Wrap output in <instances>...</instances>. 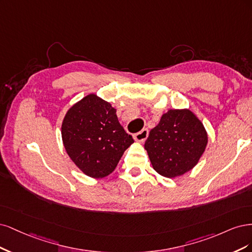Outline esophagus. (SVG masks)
<instances>
[{
  "mask_svg": "<svg viewBox=\"0 0 252 252\" xmlns=\"http://www.w3.org/2000/svg\"><path fill=\"white\" fill-rule=\"evenodd\" d=\"M149 136V129L148 128H142L139 133H137L134 135V139L138 142H143L147 140V138Z\"/></svg>",
  "mask_w": 252,
  "mask_h": 252,
  "instance_id": "obj_1",
  "label": "esophagus"
}]
</instances>
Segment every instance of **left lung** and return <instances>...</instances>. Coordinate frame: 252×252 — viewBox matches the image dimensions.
Returning a JSON list of instances; mask_svg holds the SVG:
<instances>
[{"instance_id": "1", "label": "left lung", "mask_w": 252, "mask_h": 252, "mask_svg": "<svg viewBox=\"0 0 252 252\" xmlns=\"http://www.w3.org/2000/svg\"><path fill=\"white\" fill-rule=\"evenodd\" d=\"M207 141L204 126L191 111L169 110L151 129L144 149L158 174L175 178L198 163Z\"/></svg>"}]
</instances>
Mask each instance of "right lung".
I'll use <instances>...</instances> for the list:
<instances>
[{
    "mask_svg": "<svg viewBox=\"0 0 252 252\" xmlns=\"http://www.w3.org/2000/svg\"><path fill=\"white\" fill-rule=\"evenodd\" d=\"M66 152L84 174L110 175L134 142L119 124L116 110L96 94H89L68 110L62 125Z\"/></svg>",
    "mask_w": 252,
    "mask_h": 252,
    "instance_id": "obj_1",
    "label": "right lung"
}]
</instances>
